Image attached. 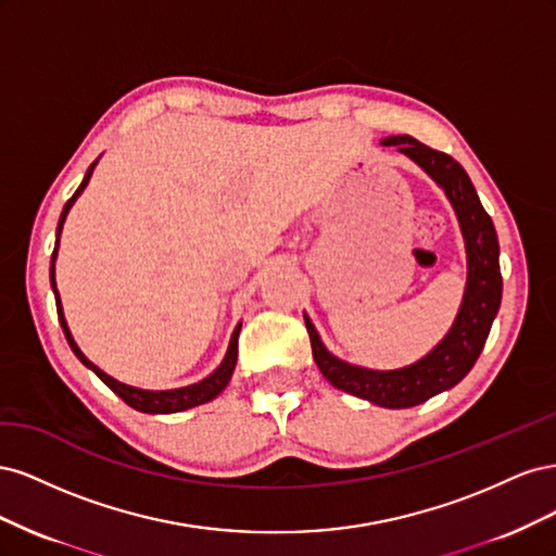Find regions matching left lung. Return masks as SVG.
I'll list each match as a JSON object with an SVG mask.
<instances>
[{
	"instance_id": "8db88e82",
	"label": "left lung",
	"mask_w": 556,
	"mask_h": 556,
	"mask_svg": "<svg viewBox=\"0 0 556 556\" xmlns=\"http://www.w3.org/2000/svg\"><path fill=\"white\" fill-rule=\"evenodd\" d=\"M382 146H396L399 153L413 160L445 192L454 215H457L466 248V288L457 317L443 341L422 359L394 368V371H374V368L348 364L331 355L306 313L304 319L311 336L313 359L319 374L336 390L371 401L382 408H413L435 394L452 390L478 362L501 306L503 280L498 239L492 217L482 208L473 182L457 160L419 143L408 134L387 137L382 139Z\"/></svg>"
}]
</instances>
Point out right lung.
Returning a JSON list of instances; mask_svg holds the SVG:
<instances>
[{"mask_svg": "<svg viewBox=\"0 0 556 556\" xmlns=\"http://www.w3.org/2000/svg\"><path fill=\"white\" fill-rule=\"evenodd\" d=\"M102 157V155H99ZM99 157L88 166L86 176H83L78 190L74 192V197L66 201L64 208H62V215H60V223H58V231H55V250H53V257H50V288H53V294H55V304H58V317H60V325H62V331L66 336V341H70V348L74 350V355L80 359V364H86L90 371L97 374V378L102 380L106 387H111V390L121 396L127 406H131L134 410L139 413H150V415H169V413H182L188 408H194V406H201V403H208L213 401L217 394H220L225 387L229 384L231 380V374L233 368H237V357H239V331H241V323L237 325V329H233L231 339H229V348H227V355L223 359V364L215 368V371L211 376H206L204 380H199L194 384H188V387H178V390H141V387H131V384H125L121 380H115L113 376L104 374L102 368H99L97 364H92L86 355H83V350L78 348V343L74 341L72 336V329L70 325H66L64 319V311H62V301H60V292H58V282H55V262H58V250H60V233H62V227H64V220L66 215H70L72 206L76 204V199L83 194V190L88 188V182L92 178V172L94 166L99 162Z\"/></svg>", "mask_w": 556, "mask_h": 556, "instance_id": "right-lung-1", "label": "right lung"}]
</instances>
